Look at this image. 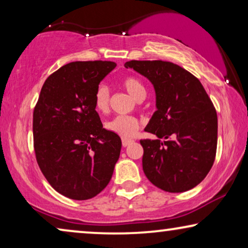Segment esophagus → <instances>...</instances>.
<instances>
[{
  "label": "esophagus",
  "mask_w": 248,
  "mask_h": 248,
  "mask_svg": "<svg viewBox=\"0 0 248 248\" xmlns=\"http://www.w3.org/2000/svg\"><path fill=\"white\" fill-rule=\"evenodd\" d=\"M132 142H133V140H130V139H123V140H122V144H123V147H127V145L131 144Z\"/></svg>",
  "instance_id": "1"
}]
</instances>
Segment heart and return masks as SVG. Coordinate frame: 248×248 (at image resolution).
Segmentation results:
<instances>
[{"mask_svg": "<svg viewBox=\"0 0 248 248\" xmlns=\"http://www.w3.org/2000/svg\"><path fill=\"white\" fill-rule=\"evenodd\" d=\"M122 84L125 90L131 94L134 99H140L141 97H145V88L140 80L134 77H126L122 81ZM109 89L105 84H100L94 93V106L97 110L106 111L109 107ZM106 128L120 137L133 138L138 133L140 128V122L137 118L131 116H116L113 120L106 123Z\"/></svg>", "mask_w": 248, "mask_h": 248, "instance_id": "1", "label": "heart"}]
</instances>
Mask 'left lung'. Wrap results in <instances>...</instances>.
<instances>
[{
  "label": "left lung",
  "instance_id": "8db88e82",
  "mask_svg": "<svg viewBox=\"0 0 248 248\" xmlns=\"http://www.w3.org/2000/svg\"><path fill=\"white\" fill-rule=\"evenodd\" d=\"M152 83L155 107L144 131L157 140H141L142 167L162 191L186 192L211 169L217 152L218 117L199 79L177 64L130 61L124 64Z\"/></svg>",
  "mask_w": 248,
  "mask_h": 248
}]
</instances>
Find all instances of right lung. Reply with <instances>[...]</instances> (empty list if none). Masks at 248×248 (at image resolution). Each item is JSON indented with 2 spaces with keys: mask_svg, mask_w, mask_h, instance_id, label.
I'll list each match as a JSON object with an SVG mask.
<instances>
[{
  "mask_svg": "<svg viewBox=\"0 0 248 248\" xmlns=\"http://www.w3.org/2000/svg\"><path fill=\"white\" fill-rule=\"evenodd\" d=\"M114 62H72L47 78L33 110V147L52 187L72 200H89L113 176L122 141L103 127L94 106L99 83Z\"/></svg>",
  "mask_w": 248,
  "mask_h": 248,
  "instance_id": "right-lung-1",
  "label": "right lung"
}]
</instances>
